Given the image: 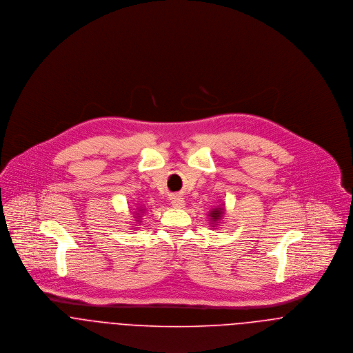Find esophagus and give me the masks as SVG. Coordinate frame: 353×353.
Segmentation results:
<instances>
[{
    "mask_svg": "<svg viewBox=\"0 0 353 353\" xmlns=\"http://www.w3.org/2000/svg\"><path fill=\"white\" fill-rule=\"evenodd\" d=\"M170 204L174 208H183L185 205V200L181 195H173L170 197Z\"/></svg>",
    "mask_w": 353,
    "mask_h": 353,
    "instance_id": "34e87169",
    "label": "esophagus"
}]
</instances>
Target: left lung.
<instances>
[{
  "mask_svg": "<svg viewBox=\"0 0 353 353\" xmlns=\"http://www.w3.org/2000/svg\"><path fill=\"white\" fill-rule=\"evenodd\" d=\"M223 208H215V210H212V211H210V218H211V221L214 222V223H218L219 221H221V218L223 216Z\"/></svg>",
  "mask_w": 353,
  "mask_h": 353,
  "instance_id": "8db88e82",
  "label": "left lung"
}]
</instances>
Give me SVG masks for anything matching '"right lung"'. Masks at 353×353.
Instances as JSON below:
<instances>
[{
    "mask_svg": "<svg viewBox=\"0 0 353 353\" xmlns=\"http://www.w3.org/2000/svg\"><path fill=\"white\" fill-rule=\"evenodd\" d=\"M141 212H142V210H141V208H138V211H137V212H135V215H139V214H141Z\"/></svg>",
    "mask_w": 353,
    "mask_h": 353,
    "instance_id": "right-lung-1",
    "label": "right lung"
}]
</instances>
